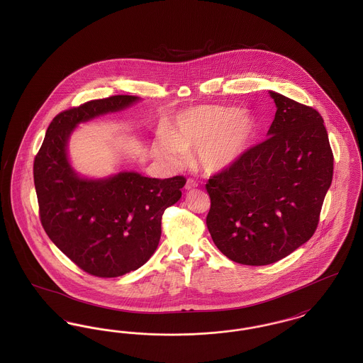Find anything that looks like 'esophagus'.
<instances>
[{
	"label": "esophagus",
	"mask_w": 363,
	"mask_h": 363,
	"mask_svg": "<svg viewBox=\"0 0 363 363\" xmlns=\"http://www.w3.org/2000/svg\"><path fill=\"white\" fill-rule=\"evenodd\" d=\"M197 186H199V184H197L196 181H193V179H188V182H186V185H185V189L193 190L196 189Z\"/></svg>",
	"instance_id": "esophagus-1"
}]
</instances>
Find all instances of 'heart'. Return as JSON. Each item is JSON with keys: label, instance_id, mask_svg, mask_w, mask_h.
<instances>
[{"label": "heart", "instance_id": "b5f03b06", "mask_svg": "<svg viewBox=\"0 0 363 363\" xmlns=\"http://www.w3.org/2000/svg\"><path fill=\"white\" fill-rule=\"evenodd\" d=\"M253 133L249 114L234 107L200 106L178 116L169 135L157 140L156 151L181 164L185 150L196 148L197 163L208 173H218L246 152Z\"/></svg>", "mask_w": 363, "mask_h": 363}]
</instances>
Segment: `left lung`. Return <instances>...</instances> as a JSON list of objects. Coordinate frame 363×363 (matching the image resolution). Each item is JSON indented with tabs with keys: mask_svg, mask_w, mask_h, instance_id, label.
<instances>
[{
	"mask_svg": "<svg viewBox=\"0 0 363 363\" xmlns=\"http://www.w3.org/2000/svg\"><path fill=\"white\" fill-rule=\"evenodd\" d=\"M269 95L277 114L268 138L206 185L209 234L225 257L243 265L277 262L309 241L333 175L321 114Z\"/></svg>",
	"mask_w": 363,
	"mask_h": 363,
	"instance_id": "left-lung-1",
	"label": "left lung"
}]
</instances>
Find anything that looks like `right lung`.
I'll return each instance as SVG.
<instances>
[{
	"instance_id": "add662e5",
	"label": "right lung",
	"mask_w": 363,
	"mask_h": 363,
	"mask_svg": "<svg viewBox=\"0 0 363 363\" xmlns=\"http://www.w3.org/2000/svg\"><path fill=\"white\" fill-rule=\"evenodd\" d=\"M138 101L116 95L60 113L35 156L40 223L54 245L94 277H122L144 265L157 247L164 209L186 184L182 175L157 179L135 172L86 179L72 169L67 147L74 128Z\"/></svg>"
}]
</instances>
